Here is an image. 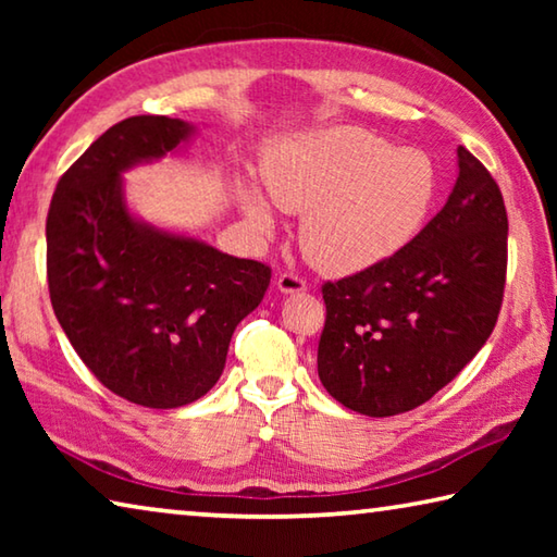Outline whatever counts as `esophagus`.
I'll list each match as a JSON object with an SVG mask.
<instances>
[{"instance_id": "34e87169", "label": "esophagus", "mask_w": 557, "mask_h": 557, "mask_svg": "<svg viewBox=\"0 0 557 557\" xmlns=\"http://www.w3.org/2000/svg\"><path fill=\"white\" fill-rule=\"evenodd\" d=\"M277 289L285 292V295H295V292L307 289V280L297 275V272H282L277 277Z\"/></svg>"}]
</instances>
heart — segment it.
<instances>
[{
  "label": "heart",
  "mask_w": 557,
  "mask_h": 557,
  "mask_svg": "<svg viewBox=\"0 0 557 557\" xmlns=\"http://www.w3.org/2000/svg\"><path fill=\"white\" fill-rule=\"evenodd\" d=\"M265 186L280 209L301 213L299 245L332 275L379 265L420 231L435 201L437 178L418 149H395L361 127H329L272 145L262 159ZM243 211L260 233L272 211L252 188Z\"/></svg>",
  "instance_id": "b5f03b06"
}]
</instances>
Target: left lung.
Returning <instances> with one entry per match:
<instances>
[{
	"instance_id": "obj_1",
	"label": "left lung",
	"mask_w": 557,
	"mask_h": 557,
	"mask_svg": "<svg viewBox=\"0 0 557 557\" xmlns=\"http://www.w3.org/2000/svg\"><path fill=\"white\" fill-rule=\"evenodd\" d=\"M442 211L395 256L324 282L319 381L348 410L391 418L457 379L492 336L508 265V215L488 169L459 147Z\"/></svg>"
}]
</instances>
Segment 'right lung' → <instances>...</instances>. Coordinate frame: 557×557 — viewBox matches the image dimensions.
<instances>
[{
  "label": "right lung",
  "instance_id": "add662e5",
  "mask_svg": "<svg viewBox=\"0 0 557 557\" xmlns=\"http://www.w3.org/2000/svg\"><path fill=\"white\" fill-rule=\"evenodd\" d=\"M191 135L166 115L112 125L55 184L46 215L53 314L90 373L145 408H182L221 379L228 344L272 270L137 223L120 174Z\"/></svg>",
  "mask_w": 557,
  "mask_h": 557
}]
</instances>
